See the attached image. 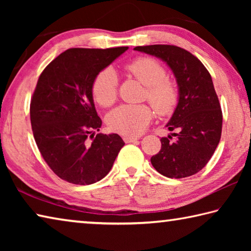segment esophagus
<instances>
[{"label":"esophagus","instance_id":"1","mask_svg":"<svg viewBox=\"0 0 251 251\" xmlns=\"http://www.w3.org/2000/svg\"><path fill=\"white\" fill-rule=\"evenodd\" d=\"M138 139H139L138 137H127V136H125L124 142L125 143H134V142H137Z\"/></svg>","mask_w":251,"mask_h":251}]
</instances>
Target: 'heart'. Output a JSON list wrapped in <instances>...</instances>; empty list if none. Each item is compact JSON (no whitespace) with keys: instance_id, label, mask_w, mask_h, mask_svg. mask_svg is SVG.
<instances>
[{"instance_id":"heart-1","label":"heart","mask_w":251,"mask_h":251,"mask_svg":"<svg viewBox=\"0 0 251 251\" xmlns=\"http://www.w3.org/2000/svg\"><path fill=\"white\" fill-rule=\"evenodd\" d=\"M126 70L147 86L146 97L160 115H168L175 109L178 90L173 80L166 78L164 66L151 57H139L126 65ZM118 77L112 67L100 71L92 85L94 100L104 107L113 105L117 97ZM152 117L148 105H121L107 116V126L114 133L134 137L143 133Z\"/></svg>"}]
</instances>
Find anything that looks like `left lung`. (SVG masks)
Returning <instances> with one entry per match:
<instances>
[{"mask_svg": "<svg viewBox=\"0 0 251 251\" xmlns=\"http://www.w3.org/2000/svg\"><path fill=\"white\" fill-rule=\"evenodd\" d=\"M161 59L172 70L178 87V101L161 150L151 158L157 172L168 178L195 175L206 166L218 146L223 114L211 76L192 53L174 45H147L134 49Z\"/></svg>", "mask_w": 251, "mask_h": 251, "instance_id": "obj_1", "label": "left lung"}]
</instances>
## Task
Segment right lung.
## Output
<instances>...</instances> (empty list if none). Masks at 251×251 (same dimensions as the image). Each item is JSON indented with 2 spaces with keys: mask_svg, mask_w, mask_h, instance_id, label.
I'll list each match as a JSON object with an SVG mask.
<instances>
[{
  "mask_svg": "<svg viewBox=\"0 0 251 251\" xmlns=\"http://www.w3.org/2000/svg\"><path fill=\"white\" fill-rule=\"evenodd\" d=\"M127 50L70 49L53 59L37 80L29 108L33 135L44 160L63 180L75 185L100 181L125 145L117 134L95 135L101 120L92 85Z\"/></svg>",
  "mask_w": 251,
  "mask_h": 251,
  "instance_id": "add662e5",
  "label": "right lung"
}]
</instances>
